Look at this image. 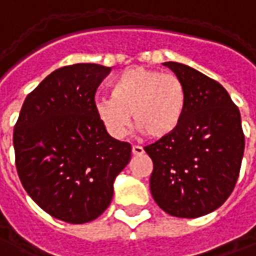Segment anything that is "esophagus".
I'll use <instances>...</instances> for the list:
<instances>
[{
  "instance_id": "esophagus-1",
  "label": "esophagus",
  "mask_w": 256,
  "mask_h": 256,
  "mask_svg": "<svg viewBox=\"0 0 256 256\" xmlns=\"http://www.w3.org/2000/svg\"><path fill=\"white\" fill-rule=\"evenodd\" d=\"M132 152H133V155H142L144 154V148L140 146H132Z\"/></svg>"
}]
</instances>
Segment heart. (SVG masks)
Here are the masks:
<instances>
[{
    "instance_id": "b5f03b06",
    "label": "heart",
    "mask_w": 256,
    "mask_h": 256,
    "mask_svg": "<svg viewBox=\"0 0 256 256\" xmlns=\"http://www.w3.org/2000/svg\"><path fill=\"white\" fill-rule=\"evenodd\" d=\"M110 98L96 102V112L106 132L122 138L133 115L136 128L150 138H164L182 122L187 92L182 78L142 66L128 68L114 78Z\"/></svg>"
}]
</instances>
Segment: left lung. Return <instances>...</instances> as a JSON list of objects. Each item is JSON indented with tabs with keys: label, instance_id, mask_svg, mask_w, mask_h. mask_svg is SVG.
Segmentation results:
<instances>
[{
	"label": "left lung",
	"instance_id": "8db88e82",
	"mask_svg": "<svg viewBox=\"0 0 256 256\" xmlns=\"http://www.w3.org/2000/svg\"><path fill=\"white\" fill-rule=\"evenodd\" d=\"M187 92L178 128L144 150L154 162L155 202L176 218L214 212L238 178L246 138L240 110L224 87L190 66L165 62Z\"/></svg>",
	"mask_w": 256,
	"mask_h": 256
}]
</instances>
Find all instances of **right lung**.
<instances>
[{
	"mask_svg": "<svg viewBox=\"0 0 256 256\" xmlns=\"http://www.w3.org/2000/svg\"><path fill=\"white\" fill-rule=\"evenodd\" d=\"M110 68L76 64L54 70L28 94L14 128L24 190L60 220L80 224L110 206L114 182L132 146L110 137L96 112V91Z\"/></svg>",
	"mask_w": 256,
	"mask_h": 256,
	"instance_id": "1",
	"label": "right lung"
}]
</instances>
